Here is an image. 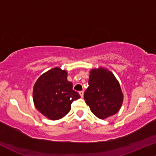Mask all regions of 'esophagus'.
<instances>
[{
  "mask_svg": "<svg viewBox=\"0 0 156 156\" xmlns=\"http://www.w3.org/2000/svg\"><path fill=\"white\" fill-rule=\"evenodd\" d=\"M83 94H84L83 90H80V91H79V94L80 95V96H81V98L83 97Z\"/></svg>",
  "mask_w": 156,
  "mask_h": 156,
  "instance_id": "1",
  "label": "esophagus"
}]
</instances>
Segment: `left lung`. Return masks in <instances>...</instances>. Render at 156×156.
<instances>
[{
  "label": "left lung",
  "mask_w": 156,
  "mask_h": 156,
  "mask_svg": "<svg viewBox=\"0 0 156 156\" xmlns=\"http://www.w3.org/2000/svg\"><path fill=\"white\" fill-rule=\"evenodd\" d=\"M84 99L92 113L104 119L119 112L123 102V94L111 71L103 68H94L90 72Z\"/></svg>",
  "instance_id": "left-lung-1"
}]
</instances>
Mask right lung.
I'll return each instance as SVG.
<instances>
[{"label":"right lung","mask_w":156,"mask_h":156,"mask_svg":"<svg viewBox=\"0 0 156 156\" xmlns=\"http://www.w3.org/2000/svg\"><path fill=\"white\" fill-rule=\"evenodd\" d=\"M67 71L57 67L42 74L34 86L35 107L51 120L66 116L71 109L72 102L80 98L73 89V83L67 80Z\"/></svg>","instance_id":"add662e5"}]
</instances>
